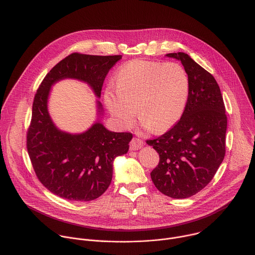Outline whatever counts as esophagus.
<instances>
[{"label":"esophagus","instance_id":"34e87169","mask_svg":"<svg viewBox=\"0 0 255 255\" xmlns=\"http://www.w3.org/2000/svg\"><path fill=\"white\" fill-rule=\"evenodd\" d=\"M143 145H144V143H143L142 140H140L138 138H133L132 141L130 142V149L135 151V150H138V149L142 148Z\"/></svg>","mask_w":255,"mask_h":255}]
</instances>
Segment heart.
Here are the masks:
<instances>
[{
  "instance_id": "heart-1",
  "label": "heart",
  "mask_w": 255,
  "mask_h": 255,
  "mask_svg": "<svg viewBox=\"0 0 255 255\" xmlns=\"http://www.w3.org/2000/svg\"><path fill=\"white\" fill-rule=\"evenodd\" d=\"M190 95V78L177 62L143 59L123 64L115 86L104 91V102L118 126L129 127L137 113L146 128L165 131L184 114Z\"/></svg>"
}]
</instances>
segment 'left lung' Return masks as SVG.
I'll list each match as a JSON object with an SVG mask.
<instances>
[{"instance_id": "obj_1", "label": "left lung", "mask_w": 255, "mask_h": 255, "mask_svg": "<svg viewBox=\"0 0 255 255\" xmlns=\"http://www.w3.org/2000/svg\"><path fill=\"white\" fill-rule=\"evenodd\" d=\"M166 55L181 60L190 95L181 119L162 136L146 141L160 156L151 179L162 194L186 199L202 191L223 163L228 119L215 77L185 52Z\"/></svg>"}]
</instances>
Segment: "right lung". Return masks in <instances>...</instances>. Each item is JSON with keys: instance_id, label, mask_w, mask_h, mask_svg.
I'll use <instances>...</instances> for the list:
<instances>
[{"instance_id": "obj_1", "label": "right lung", "mask_w": 255, "mask_h": 255, "mask_svg": "<svg viewBox=\"0 0 255 255\" xmlns=\"http://www.w3.org/2000/svg\"><path fill=\"white\" fill-rule=\"evenodd\" d=\"M121 58L71 53L50 69L34 95L27 153L39 182L62 199L89 202L99 198L111 183L114 159L128 152L133 135L111 132L99 120L80 134L59 130L47 110L50 87L64 78L78 79L99 98L108 71ZM97 107L101 115L103 108L98 100Z\"/></svg>"}]
</instances>
